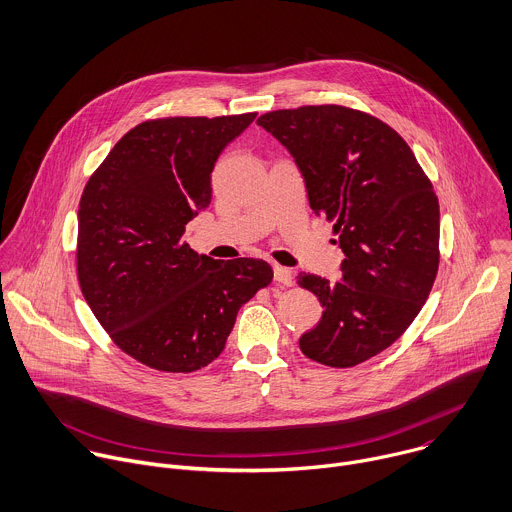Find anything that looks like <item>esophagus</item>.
Segmentation results:
<instances>
[{
	"label": "esophagus",
	"instance_id": "obj_1",
	"mask_svg": "<svg viewBox=\"0 0 512 512\" xmlns=\"http://www.w3.org/2000/svg\"><path fill=\"white\" fill-rule=\"evenodd\" d=\"M274 280L284 284V286H290L292 284V270L290 268H284V266H274Z\"/></svg>",
	"mask_w": 512,
	"mask_h": 512
}]
</instances>
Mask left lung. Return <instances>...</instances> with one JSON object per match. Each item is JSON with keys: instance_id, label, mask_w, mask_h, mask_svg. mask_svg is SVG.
Wrapping results in <instances>:
<instances>
[{"instance_id": "1", "label": "left lung", "mask_w": 512, "mask_h": 512, "mask_svg": "<svg viewBox=\"0 0 512 512\" xmlns=\"http://www.w3.org/2000/svg\"><path fill=\"white\" fill-rule=\"evenodd\" d=\"M294 157L311 208L333 222L341 280L296 276L323 304L300 351L355 367L414 323L440 264V203L416 155L387 123L341 105H306L256 121Z\"/></svg>"}]
</instances>
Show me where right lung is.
Returning a JSON list of instances; mask_svg holds the SVG:
<instances>
[{"label": "right lung", "instance_id": "right-lung-1", "mask_svg": "<svg viewBox=\"0 0 512 512\" xmlns=\"http://www.w3.org/2000/svg\"><path fill=\"white\" fill-rule=\"evenodd\" d=\"M256 113L165 117L131 129L84 185L78 206L80 290L113 343L167 373L206 367L240 306L272 282L264 260H214L183 240L212 203V171Z\"/></svg>", "mask_w": 512, "mask_h": 512}]
</instances>
